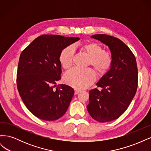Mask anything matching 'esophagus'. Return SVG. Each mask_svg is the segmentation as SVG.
I'll return each mask as SVG.
<instances>
[{"instance_id": "34e87169", "label": "esophagus", "mask_w": 151, "mask_h": 151, "mask_svg": "<svg viewBox=\"0 0 151 151\" xmlns=\"http://www.w3.org/2000/svg\"><path fill=\"white\" fill-rule=\"evenodd\" d=\"M79 92H80V91L78 90V89H75L74 90V94H77Z\"/></svg>"}]
</instances>
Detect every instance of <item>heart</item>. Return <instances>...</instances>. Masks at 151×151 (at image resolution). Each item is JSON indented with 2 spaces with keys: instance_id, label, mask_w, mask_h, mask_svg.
Returning a JSON list of instances; mask_svg holds the SVG:
<instances>
[{
  "instance_id": "1",
  "label": "heart",
  "mask_w": 151,
  "mask_h": 151,
  "mask_svg": "<svg viewBox=\"0 0 151 151\" xmlns=\"http://www.w3.org/2000/svg\"><path fill=\"white\" fill-rule=\"evenodd\" d=\"M82 50L90 57L91 64L99 74L106 73L111 68L113 63V55L111 52L104 51L103 47L98 43L90 42L84 44ZM75 47L70 45L63 48L59 55V62L65 68H70L73 63ZM65 83L76 89H84L94 83L96 80L94 71L91 68L79 69L72 68L65 73L63 77Z\"/></svg>"
}]
</instances>
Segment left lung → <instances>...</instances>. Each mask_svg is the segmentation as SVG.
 <instances>
[{"mask_svg": "<svg viewBox=\"0 0 151 151\" xmlns=\"http://www.w3.org/2000/svg\"><path fill=\"white\" fill-rule=\"evenodd\" d=\"M91 38L108 46L113 63L96 84L101 89L89 91L87 109L95 120L111 122L127 110L135 96L138 86L136 59L130 49L118 38L103 34L94 35Z\"/></svg>", "mask_w": 151, "mask_h": 151, "instance_id": "8db88e82", "label": "left lung"}]
</instances>
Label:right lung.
<instances>
[{
	"mask_svg": "<svg viewBox=\"0 0 151 151\" xmlns=\"http://www.w3.org/2000/svg\"><path fill=\"white\" fill-rule=\"evenodd\" d=\"M77 37L43 35L33 40L21 53L17 72L20 96L29 111L37 118L53 121L62 117L69 106L74 90L66 84L58 85L62 68V50Z\"/></svg>",
	"mask_w": 151,
	"mask_h": 151,
	"instance_id": "right-lung-1",
	"label": "right lung"
}]
</instances>
